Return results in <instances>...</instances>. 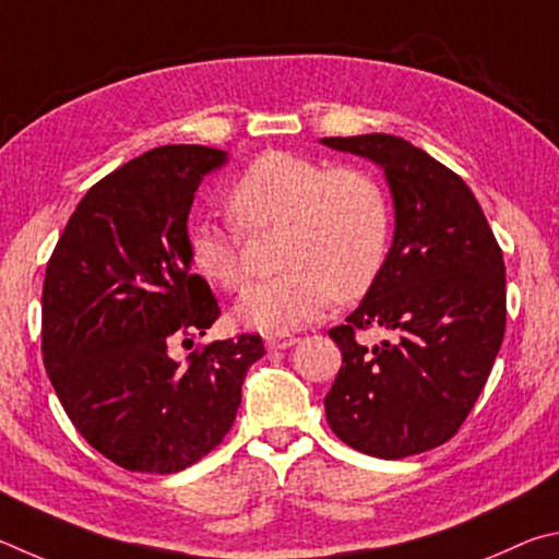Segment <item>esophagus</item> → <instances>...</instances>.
<instances>
[{
  "label": "esophagus",
  "mask_w": 559,
  "mask_h": 559,
  "mask_svg": "<svg viewBox=\"0 0 559 559\" xmlns=\"http://www.w3.org/2000/svg\"><path fill=\"white\" fill-rule=\"evenodd\" d=\"M297 341H299V338L292 336V334H272V336L264 338V344H267L270 350H285V348H289V346H295Z\"/></svg>",
  "instance_id": "1"
}]
</instances>
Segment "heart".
<instances>
[{
    "label": "heart",
    "instance_id": "1",
    "mask_svg": "<svg viewBox=\"0 0 559 559\" xmlns=\"http://www.w3.org/2000/svg\"><path fill=\"white\" fill-rule=\"evenodd\" d=\"M234 225L199 221L189 233L193 270L223 292L242 285V233L282 225L270 280L242 292L235 317L264 334H289L314 321L331 299L354 301L376 285L390 250V203L358 169H334L289 152L254 159L225 193Z\"/></svg>",
    "mask_w": 559,
    "mask_h": 559
}]
</instances>
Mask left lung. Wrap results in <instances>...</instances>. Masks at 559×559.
Returning <instances> with one entry per match:
<instances>
[{
    "mask_svg": "<svg viewBox=\"0 0 559 559\" xmlns=\"http://www.w3.org/2000/svg\"><path fill=\"white\" fill-rule=\"evenodd\" d=\"M378 164L395 205L385 267L346 324L329 331L341 370L324 397L334 435L378 459L452 439L491 376L506 331V264L476 195L435 156L393 134L324 136ZM396 338L368 349L355 331Z\"/></svg>",
    "mask_w": 559,
    "mask_h": 559,
    "instance_id": "1",
    "label": "left lung"
}]
</instances>
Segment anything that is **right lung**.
<instances>
[{
	"label": "right lung",
	"mask_w": 559,
	"mask_h": 559,
	"mask_svg": "<svg viewBox=\"0 0 559 559\" xmlns=\"http://www.w3.org/2000/svg\"><path fill=\"white\" fill-rule=\"evenodd\" d=\"M225 162L201 144L127 162L83 195L46 264L48 380L85 442L127 472L176 474L218 447L264 356L258 334L171 356L221 317L191 272L186 223L203 176Z\"/></svg>",
	"instance_id": "right-lung-1"
}]
</instances>
